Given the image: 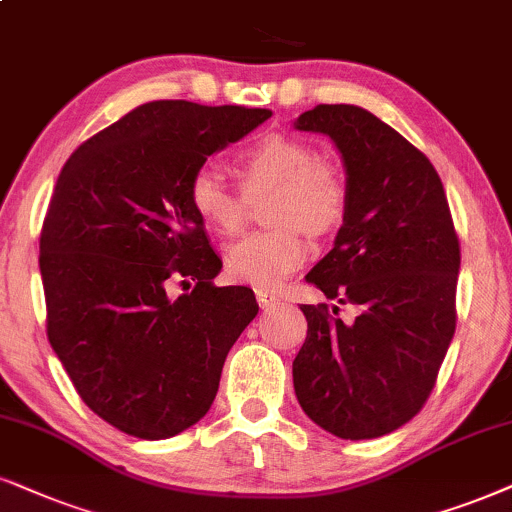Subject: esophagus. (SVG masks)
I'll list each match as a JSON object with an SVG mask.
<instances>
[{"label": "esophagus", "instance_id": "obj_1", "mask_svg": "<svg viewBox=\"0 0 512 512\" xmlns=\"http://www.w3.org/2000/svg\"><path fill=\"white\" fill-rule=\"evenodd\" d=\"M257 302H260V307L264 309V312L281 304V300H278L274 293H267V290H257Z\"/></svg>", "mask_w": 512, "mask_h": 512}]
</instances>
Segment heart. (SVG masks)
I'll use <instances>...</instances> for the list:
<instances>
[{"label": "heart", "instance_id": "obj_1", "mask_svg": "<svg viewBox=\"0 0 512 512\" xmlns=\"http://www.w3.org/2000/svg\"><path fill=\"white\" fill-rule=\"evenodd\" d=\"M245 198L269 191L264 208L267 231L252 234L226 252V271L255 288H276L307 260V238L326 236L347 215L349 186L345 172L331 160L316 158L307 141L283 134L257 139L234 160ZM215 172L203 167L189 181V205L200 222L219 236L241 231L245 200Z\"/></svg>", "mask_w": 512, "mask_h": 512}]
</instances>
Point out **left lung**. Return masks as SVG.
Returning a JSON list of instances; mask_svg holds the SVG:
<instances>
[{"label":"left lung","instance_id":"1","mask_svg":"<svg viewBox=\"0 0 512 512\" xmlns=\"http://www.w3.org/2000/svg\"><path fill=\"white\" fill-rule=\"evenodd\" d=\"M333 139L349 205L333 250L307 274L340 307L302 304L307 338L293 361L302 411L340 439H373L416 416L456 331L461 245L442 179L397 129L347 103L295 120Z\"/></svg>","mask_w":512,"mask_h":512}]
</instances>
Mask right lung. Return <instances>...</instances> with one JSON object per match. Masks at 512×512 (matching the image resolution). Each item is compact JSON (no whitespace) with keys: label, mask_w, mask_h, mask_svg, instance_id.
I'll use <instances>...</instances> for the list:
<instances>
[{"label":"right lung","mask_w":512,"mask_h":512,"mask_svg":"<svg viewBox=\"0 0 512 512\" xmlns=\"http://www.w3.org/2000/svg\"><path fill=\"white\" fill-rule=\"evenodd\" d=\"M269 118L151 101L84 141L58 174L40 236L47 335L84 404L127 435L167 439L198 423L257 316L250 288L212 283L222 260L189 181ZM170 282L187 293L170 298Z\"/></svg>","instance_id":"add662e5"}]
</instances>
